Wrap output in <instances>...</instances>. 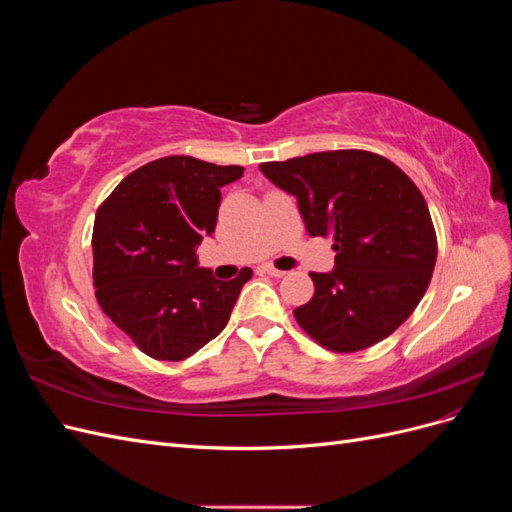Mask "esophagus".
Wrapping results in <instances>:
<instances>
[{
	"instance_id": "34e87169",
	"label": "esophagus",
	"mask_w": 512,
	"mask_h": 512,
	"mask_svg": "<svg viewBox=\"0 0 512 512\" xmlns=\"http://www.w3.org/2000/svg\"><path fill=\"white\" fill-rule=\"evenodd\" d=\"M260 271L271 275V277H284V275H286V271H280V269H275V267H271V265H265Z\"/></svg>"
}]
</instances>
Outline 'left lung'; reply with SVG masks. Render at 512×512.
Returning a JSON list of instances; mask_svg holds the SVG:
<instances>
[{"mask_svg":"<svg viewBox=\"0 0 512 512\" xmlns=\"http://www.w3.org/2000/svg\"><path fill=\"white\" fill-rule=\"evenodd\" d=\"M260 170L297 196L312 237H331L335 269L309 273L314 297L294 320L331 352H359L389 337L421 303L438 239L421 190L378 153H309Z\"/></svg>","mask_w":512,"mask_h":512,"instance_id":"obj_1","label":"left lung"}]
</instances>
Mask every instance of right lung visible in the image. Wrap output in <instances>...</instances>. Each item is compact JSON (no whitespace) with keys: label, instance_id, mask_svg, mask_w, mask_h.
Instances as JSON below:
<instances>
[{"label":"right lung","instance_id":"add662e5","mask_svg":"<svg viewBox=\"0 0 512 512\" xmlns=\"http://www.w3.org/2000/svg\"><path fill=\"white\" fill-rule=\"evenodd\" d=\"M243 166L168 156L136 168L98 207L94 286L102 312L156 361H183L218 337L252 269L220 282L196 267L218 222L220 188Z\"/></svg>","mask_w":512,"mask_h":512}]
</instances>
